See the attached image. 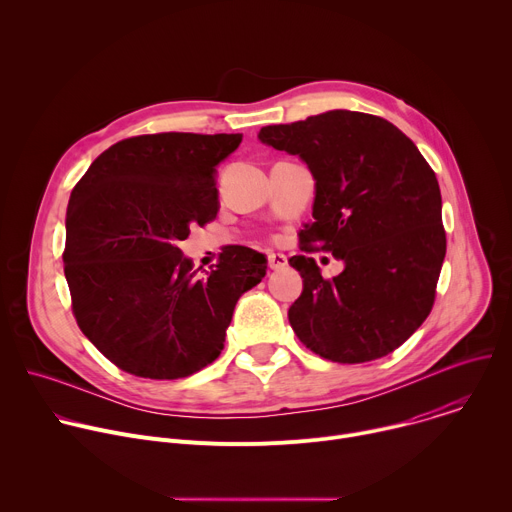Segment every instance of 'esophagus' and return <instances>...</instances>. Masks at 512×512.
<instances>
[{
	"mask_svg": "<svg viewBox=\"0 0 512 512\" xmlns=\"http://www.w3.org/2000/svg\"><path fill=\"white\" fill-rule=\"evenodd\" d=\"M269 267L273 271H279V269H285L287 267V257L283 253H271L269 255Z\"/></svg>",
	"mask_w": 512,
	"mask_h": 512,
	"instance_id": "1",
	"label": "esophagus"
}]
</instances>
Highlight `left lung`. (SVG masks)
<instances>
[{
	"label": "left lung",
	"instance_id": "1",
	"mask_svg": "<svg viewBox=\"0 0 512 512\" xmlns=\"http://www.w3.org/2000/svg\"><path fill=\"white\" fill-rule=\"evenodd\" d=\"M271 148L314 172V221L291 257L304 277L287 318L306 348L332 362L387 356L429 316L446 257L442 194L415 143L383 117L336 109L261 127ZM345 261L332 280L310 252Z\"/></svg>",
	"mask_w": 512,
	"mask_h": 512
}]
</instances>
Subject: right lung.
Here are the masks:
<instances>
[{"label":"right lung","instance_id":"add662e5","mask_svg":"<svg viewBox=\"0 0 512 512\" xmlns=\"http://www.w3.org/2000/svg\"><path fill=\"white\" fill-rule=\"evenodd\" d=\"M241 133H148L117 141L72 188L64 275L83 334L121 371L188 377L218 358L237 300L265 255L229 245L206 277L176 247L218 212L216 166Z\"/></svg>","mask_w":512,"mask_h":512}]
</instances>
